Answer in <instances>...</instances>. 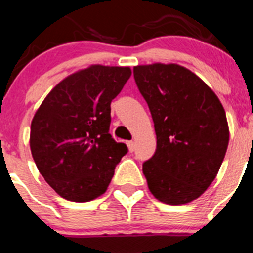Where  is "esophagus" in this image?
<instances>
[{
  "instance_id": "esophagus-1",
  "label": "esophagus",
  "mask_w": 253,
  "mask_h": 253,
  "mask_svg": "<svg viewBox=\"0 0 253 253\" xmlns=\"http://www.w3.org/2000/svg\"><path fill=\"white\" fill-rule=\"evenodd\" d=\"M126 146H128L129 152H134V151H135V143H134L133 140H130V142L126 143Z\"/></svg>"
}]
</instances>
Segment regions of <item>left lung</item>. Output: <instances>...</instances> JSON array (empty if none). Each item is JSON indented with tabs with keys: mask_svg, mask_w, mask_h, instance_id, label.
I'll return each instance as SVG.
<instances>
[{
	"mask_svg": "<svg viewBox=\"0 0 253 253\" xmlns=\"http://www.w3.org/2000/svg\"><path fill=\"white\" fill-rule=\"evenodd\" d=\"M148 104L157 149L143 163L149 191L165 204L191 203L210 186L224 160L229 128L214 91L176 63L134 67Z\"/></svg>",
	"mask_w": 253,
	"mask_h": 253,
	"instance_id": "obj_1",
	"label": "left lung"
}]
</instances>
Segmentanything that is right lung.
Returning a JSON list of instances; mask_svg holds the SVG:
<instances>
[{
  "label": "right lung",
  "instance_id": "obj_1",
  "mask_svg": "<svg viewBox=\"0 0 253 253\" xmlns=\"http://www.w3.org/2000/svg\"><path fill=\"white\" fill-rule=\"evenodd\" d=\"M130 75L129 67L80 69L62 80L35 113L31 154L44 180L66 200L86 203L102 195L128 153L109 128L111 101Z\"/></svg>",
  "mask_w": 253,
  "mask_h": 253
}]
</instances>
